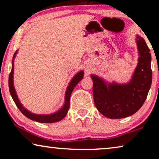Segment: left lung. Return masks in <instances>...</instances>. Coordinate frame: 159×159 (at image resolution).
I'll list each match as a JSON object with an SVG mask.
<instances>
[{
	"label": "left lung",
	"mask_w": 159,
	"mask_h": 159,
	"mask_svg": "<svg viewBox=\"0 0 159 159\" xmlns=\"http://www.w3.org/2000/svg\"><path fill=\"white\" fill-rule=\"evenodd\" d=\"M138 64L129 83L107 84L101 78L91 75L93 94L97 109L110 119H121L136 113L144 103L152 82L150 49L142 37L137 36Z\"/></svg>",
	"instance_id": "obj_1"
}]
</instances>
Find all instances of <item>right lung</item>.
I'll return each instance as SVG.
<instances>
[{
    "label": "right lung",
    "mask_w": 159,
    "mask_h": 159,
    "mask_svg": "<svg viewBox=\"0 0 159 159\" xmlns=\"http://www.w3.org/2000/svg\"><path fill=\"white\" fill-rule=\"evenodd\" d=\"M16 52H15L13 58H14L15 56H16ZM83 71H80V72H78L76 75L72 80H71L70 83H69L68 88L66 89V95H65V103L64 105L63 106L61 109L58 111L56 113H54L53 114L50 115H37L34 114L30 112L29 111L25 109L21 105L20 102H19L18 97L16 94V91H15L14 83H13V75H14V59L12 61V68L9 77H8V87H9V91L11 95L13 100H14V103H16V105L20 111L25 115V116H27V118H29L32 120L38 121V122H42V123H54L56 121H61L62 119H64L65 116H66L68 110L69 108V105H70V96L71 93L75 88V87L77 85L78 82L81 81V80L83 77Z\"/></svg>",
    "instance_id": "obj_1"
}]
</instances>
